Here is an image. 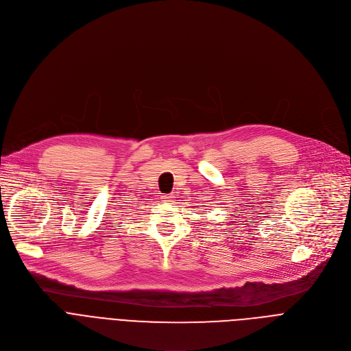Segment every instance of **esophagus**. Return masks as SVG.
<instances>
[{
  "label": "esophagus",
  "mask_w": 351,
  "mask_h": 351,
  "mask_svg": "<svg viewBox=\"0 0 351 351\" xmlns=\"http://www.w3.org/2000/svg\"><path fill=\"white\" fill-rule=\"evenodd\" d=\"M164 202L165 203H173V197L172 195H164Z\"/></svg>",
  "instance_id": "1"
}]
</instances>
